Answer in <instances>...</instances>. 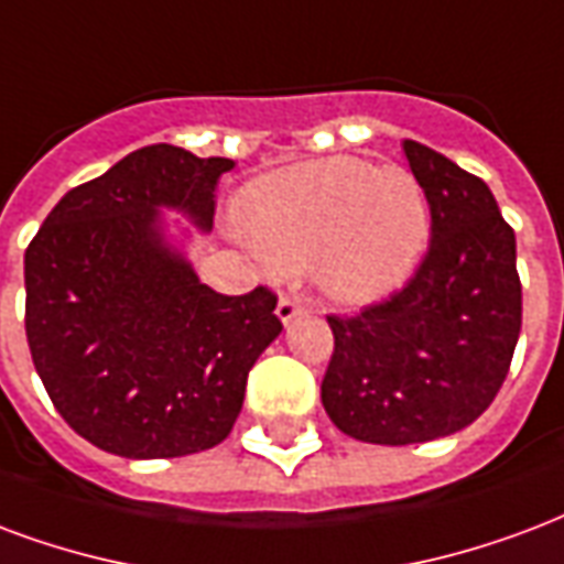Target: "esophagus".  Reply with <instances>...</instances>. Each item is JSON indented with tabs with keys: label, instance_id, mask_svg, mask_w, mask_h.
<instances>
[{
	"label": "esophagus",
	"instance_id": "obj_1",
	"mask_svg": "<svg viewBox=\"0 0 564 564\" xmlns=\"http://www.w3.org/2000/svg\"><path fill=\"white\" fill-rule=\"evenodd\" d=\"M304 311H307V302H304L302 295H283L274 314H278V319H281L283 325H290L295 316H302Z\"/></svg>",
	"mask_w": 564,
	"mask_h": 564
}]
</instances>
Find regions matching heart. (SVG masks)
<instances>
[{"label":"heart","instance_id":"b5f03b06","mask_svg":"<svg viewBox=\"0 0 564 564\" xmlns=\"http://www.w3.org/2000/svg\"><path fill=\"white\" fill-rule=\"evenodd\" d=\"M239 224L278 269H304L325 299L365 307L398 293L431 245V203L419 178L361 158H323L253 178Z\"/></svg>","mask_w":564,"mask_h":564}]
</instances>
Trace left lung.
I'll return each mask as SVG.
<instances>
[{
  "label": "left lung",
  "mask_w": 564,
  "mask_h": 564,
  "mask_svg": "<svg viewBox=\"0 0 564 564\" xmlns=\"http://www.w3.org/2000/svg\"><path fill=\"white\" fill-rule=\"evenodd\" d=\"M403 152L431 203L427 257L388 302L328 316L323 406L337 431L373 445L469 427L502 388L523 319L514 229L490 187L415 140Z\"/></svg>",
  "instance_id": "obj_1"
}]
</instances>
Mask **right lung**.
<instances>
[{"mask_svg": "<svg viewBox=\"0 0 564 564\" xmlns=\"http://www.w3.org/2000/svg\"><path fill=\"white\" fill-rule=\"evenodd\" d=\"M232 166L178 145L137 149L68 191L26 248L37 377L101 452L161 460L215 448L239 419L250 367L283 332L274 293H215L166 232L164 208L208 232Z\"/></svg>", "mask_w": 564, "mask_h": 564, "instance_id": "1", "label": "right lung"}]
</instances>
